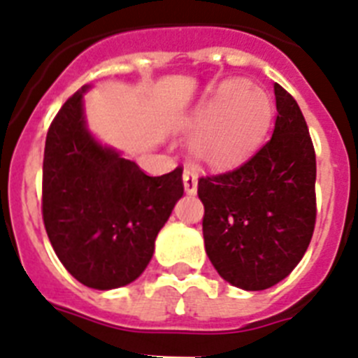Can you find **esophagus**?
<instances>
[{
	"mask_svg": "<svg viewBox=\"0 0 358 358\" xmlns=\"http://www.w3.org/2000/svg\"><path fill=\"white\" fill-rule=\"evenodd\" d=\"M182 182H185V192L188 195L197 194V176L192 170H185L182 173Z\"/></svg>",
	"mask_w": 358,
	"mask_h": 358,
	"instance_id": "esophagus-1",
	"label": "esophagus"
}]
</instances>
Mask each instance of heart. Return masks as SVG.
I'll use <instances>...</instances> for the list:
<instances>
[{"label":"heart","instance_id":"obj_1","mask_svg":"<svg viewBox=\"0 0 358 358\" xmlns=\"http://www.w3.org/2000/svg\"><path fill=\"white\" fill-rule=\"evenodd\" d=\"M273 100L245 80L224 82L188 122L192 152L208 169H233L251 156L273 120Z\"/></svg>","mask_w":358,"mask_h":358}]
</instances>
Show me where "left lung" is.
I'll return each mask as SVG.
<instances>
[{"label":"left lung","instance_id":"1","mask_svg":"<svg viewBox=\"0 0 358 358\" xmlns=\"http://www.w3.org/2000/svg\"><path fill=\"white\" fill-rule=\"evenodd\" d=\"M274 96L273 138L236 170L199 179L208 258L242 290L285 280L314 235V145L296 100L280 84Z\"/></svg>","mask_w":358,"mask_h":358}]
</instances>
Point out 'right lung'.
<instances>
[{"mask_svg":"<svg viewBox=\"0 0 358 358\" xmlns=\"http://www.w3.org/2000/svg\"><path fill=\"white\" fill-rule=\"evenodd\" d=\"M82 85L50 125L43 161V220L69 274L96 290L140 278L156 236L185 194L182 169L150 177L87 129Z\"/></svg>","mask_w":358,"mask_h":358,"instance_id":"right-lung-1","label":"right lung"}]
</instances>
